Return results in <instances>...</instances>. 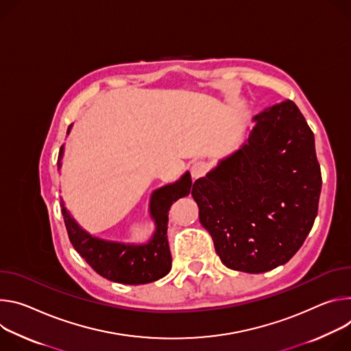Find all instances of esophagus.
Listing matches in <instances>:
<instances>
[{"mask_svg": "<svg viewBox=\"0 0 351 351\" xmlns=\"http://www.w3.org/2000/svg\"><path fill=\"white\" fill-rule=\"evenodd\" d=\"M209 170V165L206 162H195L191 166V176L193 180H198L206 174Z\"/></svg>", "mask_w": 351, "mask_h": 351, "instance_id": "esophagus-1", "label": "esophagus"}]
</instances>
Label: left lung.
Instances as JSON below:
<instances>
[{
	"label": "left lung",
	"instance_id": "left-lung-1",
	"mask_svg": "<svg viewBox=\"0 0 351 351\" xmlns=\"http://www.w3.org/2000/svg\"><path fill=\"white\" fill-rule=\"evenodd\" d=\"M254 121L241 147L193 182L192 198L223 265L262 274L301 248L318 213L322 177L314 132L291 100Z\"/></svg>",
	"mask_w": 351,
	"mask_h": 351
}]
</instances>
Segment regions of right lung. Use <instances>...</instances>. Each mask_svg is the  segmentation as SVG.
<instances>
[{
	"label": "right lung",
	"instance_id": "right-lung-1",
	"mask_svg": "<svg viewBox=\"0 0 351 351\" xmlns=\"http://www.w3.org/2000/svg\"><path fill=\"white\" fill-rule=\"evenodd\" d=\"M71 128L72 125L68 127L66 135L71 132ZM62 156L64 145L58 153V170L61 169ZM191 188V174L185 171L176 182L153 191L149 215L154 223V231L150 240L143 244L108 241L89 234L77 224L61 199V212L69 241L96 274L107 280L123 285H145L159 280L171 269V254L167 240L169 210L176 201L189 195Z\"/></svg>",
	"mask_w": 351,
	"mask_h": 351
}]
</instances>
